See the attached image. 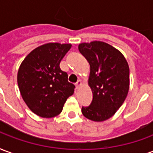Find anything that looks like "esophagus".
Returning a JSON list of instances; mask_svg holds the SVG:
<instances>
[{
	"instance_id": "esophagus-1",
	"label": "esophagus",
	"mask_w": 153,
	"mask_h": 153,
	"mask_svg": "<svg viewBox=\"0 0 153 153\" xmlns=\"http://www.w3.org/2000/svg\"><path fill=\"white\" fill-rule=\"evenodd\" d=\"M81 85H82V81L81 80H78L77 83H75V86H76L77 89H79L80 87H81Z\"/></svg>"
}]
</instances>
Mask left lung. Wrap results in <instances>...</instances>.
<instances>
[{
  "label": "left lung",
  "instance_id": "obj_1",
  "mask_svg": "<svg viewBox=\"0 0 153 153\" xmlns=\"http://www.w3.org/2000/svg\"><path fill=\"white\" fill-rule=\"evenodd\" d=\"M80 53L90 65L88 85L93 93L90 106L82 107L90 120L105 121L122 106L129 89V68L123 54L101 41L79 45Z\"/></svg>",
  "mask_w": 153,
  "mask_h": 153
}]
</instances>
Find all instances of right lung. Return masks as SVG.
<instances>
[{"label":"right lung","instance_id":"1","mask_svg":"<svg viewBox=\"0 0 153 153\" xmlns=\"http://www.w3.org/2000/svg\"><path fill=\"white\" fill-rule=\"evenodd\" d=\"M71 44L49 42L33 50L19 68L17 82L22 98L33 112L43 118L60 114L74 85L60 63Z\"/></svg>","mask_w":153,"mask_h":153}]
</instances>
